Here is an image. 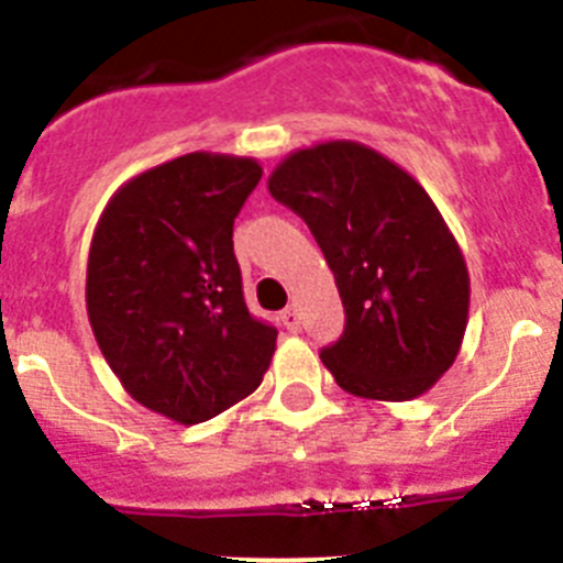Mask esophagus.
<instances>
[{
  "label": "esophagus",
  "mask_w": 563,
  "mask_h": 563,
  "mask_svg": "<svg viewBox=\"0 0 563 563\" xmlns=\"http://www.w3.org/2000/svg\"><path fill=\"white\" fill-rule=\"evenodd\" d=\"M282 321H285V327L290 332H298L301 330V312L296 310V307H287L285 312H282Z\"/></svg>",
  "instance_id": "34e87169"
}]
</instances>
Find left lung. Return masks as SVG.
<instances>
[{"label": "left lung", "mask_w": 563, "mask_h": 563, "mask_svg": "<svg viewBox=\"0 0 563 563\" xmlns=\"http://www.w3.org/2000/svg\"><path fill=\"white\" fill-rule=\"evenodd\" d=\"M267 188L310 225L346 327L321 352L343 391L415 400L456 361L467 327L465 256L426 188L355 141L296 148Z\"/></svg>", "instance_id": "obj_1"}]
</instances>
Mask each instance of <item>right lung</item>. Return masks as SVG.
<instances>
[{"mask_svg":"<svg viewBox=\"0 0 563 563\" xmlns=\"http://www.w3.org/2000/svg\"><path fill=\"white\" fill-rule=\"evenodd\" d=\"M258 180L253 157L183 154L123 183L92 233V335L126 395L180 426L253 395L276 352L233 256V220Z\"/></svg>","mask_w":563,"mask_h":563,"instance_id":"right-lung-1","label":"right lung"}]
</instances>
